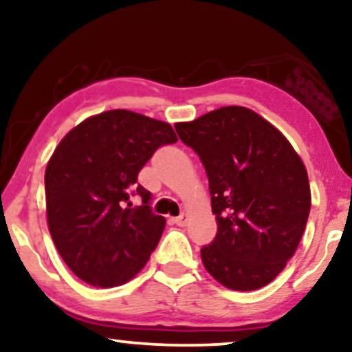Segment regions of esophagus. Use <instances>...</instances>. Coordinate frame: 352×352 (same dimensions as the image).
Returning a JSON list of instances; mask_svg holds the SVG:
<instances>
[{
	"instance_id": "34e87169",
	"label": "esophagus",
	"mask_w": 352,
	"mask_h": 352,
	"mask_svg": "<svg viewBox=\"0 0 352 352\" xmlns=\"http://www.w3.org/2000/svg\"><path fill=\"white\" fill-rule=\"evenodd\" d=\"M187 221H189V216H187L186 213H182L181 216H177V218L173 219V223L181 226V228H184V226L187 224Z\"/></svg>"
}]
</instances>
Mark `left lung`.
Masks as SVG:
<instances>
[{
  "mask_svg": "<svg viewBox=\"0 0 352 352\" xmlns=\"http://www.w3.org/2000/svg\"><path fill=\"white\" fill-rule=\"evenodd\" d=\"M210 182L218 232L200 250L206 271L230 290L272 282L295 254L311 210L305 163L253 110L229 105L175 124Z\"/></svg>",
  "mask_w": 352,
  "mask_h": 352,
  "instance_id": "obj_1",
  "label": "left lung"
}]
</instances>
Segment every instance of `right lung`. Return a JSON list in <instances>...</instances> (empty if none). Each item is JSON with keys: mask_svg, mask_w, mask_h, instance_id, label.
Listing matches in <instances>:
<instances>
[{"mask_svg": "<svg viewBox=\"0 0 352 352\" xmlns=\"http://www.w3.org/2000/svg\"><path fill=\"white\" fill-rule=\"evenodd\" d=\"M176 141L170 123L117 109L86 118L56 147L45 173L47 226L81 280L118 287L146 266L166 219L152 213L138 175L158 147Z\"/></svg>", "mask_w": 352, "mask_h": 352, "instance_id": "add662e5", "label": "right lung"}]
</instances>
